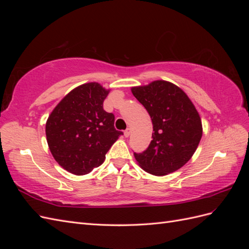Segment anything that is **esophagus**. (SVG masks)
Returning a JSON list of instances; mask_svg holds the SVG:
<instances>
[{
  "label": "esophagus",
  "instance_id": "34e87169",
  "mask_svg": "<svg viewBox=\"0 0 249 249\" xmlns=\"http://www.w3.org/2000/svg\"><path fill=\"white\" fill-rule=\"evenodd\" d=\"M124 134L125 137H129L131 135V127H127V129L124 132Z\"/></svg>",
  "mask_w": 249,
  "mask_h": 249
}]
</instances>
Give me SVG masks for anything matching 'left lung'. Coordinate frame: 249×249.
Segmentation results:
<instances>
[{"label": "left lung", "instance_id": "8db88e82", "mask_svg": "<svg viewBox=\"0 0 249 249\" xmlns=\"http://www.w3.org/2000/svg\"><path fill=\"white\" fill-rule=\"evenodd\" d=\"M131 90L148 112L154 129L148 147L134 153L135 159L143 170L159 177L183 167L202 136L201 120L193 103L179 87L163 80Z\"/></svg>", "mask_w": 249, "mask_h": 249}]
</instances>
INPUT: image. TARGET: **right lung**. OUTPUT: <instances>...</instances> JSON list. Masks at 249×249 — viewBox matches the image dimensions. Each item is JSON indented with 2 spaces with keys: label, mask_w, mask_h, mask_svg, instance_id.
I'll list each match as a JSON object with an SVG mask.
<instances>
[{
  "label": "right lung",
  "mask_w": 249,
  "mask_h": 249,
  "mask_svg": "<svg viewBox=\"0 0 249 249\" xmlns=\"http://www.w3.org/2000/svg\"><path fill=\"white\" fill-rule=\"evenodd\" d=\"M110 90L96 82L72 89L50 114L47 141L57 163L76 176L99 167L123 132L114 127V115L104 110Z\"/></svg>",
  "instance_id": "1"
}]
</instances>
